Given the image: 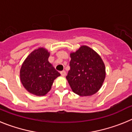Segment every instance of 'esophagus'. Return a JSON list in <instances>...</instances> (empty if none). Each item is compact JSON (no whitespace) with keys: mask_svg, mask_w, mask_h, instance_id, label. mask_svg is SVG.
Returning a JSON list of instances; mask_svg holds the SVG:
<instances>
[{"mask_svg":"<svg viewBox=\"0 0 132 132\" xmlns=\"http://www.w3.org/2000/svg\"><path fill=\"white\" fill-rule=\"evenodd\" d=\"M61 75L62 77H65V75H66V72L65 71H63L61 72Z\"/></svg>","mask_w":132,"mask_h":132,"instance_id":"34e87169","label":"esophagus"}]
</instances>
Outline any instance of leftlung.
<instances>
[{"label": "left lung", "mask_w": 132, "mask_h": 132, "mask_svg": "<svg viewBox=\"0 0 132 132\" xmlns=\"http://www.w3.org/2000/svg\"><path fill=\"white\" fill-rule=\"evenodd\" d=\"M70 57L71 69L66 79L73 93L80 96L97 93L106 77L105 65L101 56L88 46L81 45Z\"/></svg>", "instance_id": "8db88e82"}]
</instances>
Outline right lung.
Masks as SVG:
<instances>
[{"mask_svg":"<svg viewBox=\"0 0 132 132\" xmlns=\"http://www.w3.org/2000/svg\"><path fill=\"white\" fill-rule=\"evenodd\" d=\"M50 53L44 47L31 52L23 62L20 71L21 82L28 92L36 96H45L55 79L61 75L48 58Z\"/></svg>","mask_w":132,"mask_h":132,"instance_id":"obj_1","label":"right lung"}]
</instances>
